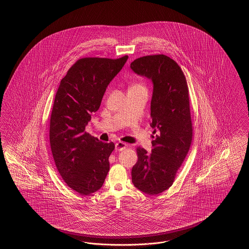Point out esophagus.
<instances>
[{"mask_svg": "<svg viewBox=\"0 0 249 249\" xmlns=\"http://www.w3.org/2000/svg\"><path fill=\"white\" fill-rule=\"evenodd\" d=\"M127 147H128L127 144L124 143V142H117L116 145H115V150L117 151H123V150H125Z\"/></svg>", "mask_w": 249, "mask_h": 249, "instance_id": "esophagus-1", "label": "esophagus"}]
</instances>
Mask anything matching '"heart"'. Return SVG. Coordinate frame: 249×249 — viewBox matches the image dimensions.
<instances>
[{"mask_svg": "<svg viewBox=\"0 0 249 249\" xmlns=\"http://www.w3.org/2000/svg\"><path fill=\"white\" fill-rule=\"evenodd\" d=\"M138 88H143V86L141 85V84H133V85L129 88V89H138Z\"/></svg>", "mask_w": 249, "mask_h": 249, "instance_id": "1", "label": "heart"}]
</instances>
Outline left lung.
I'll return each instance as SVG.
<instances>
[{"label": "left lung", "mask_w": 249, "mask_h": 249, "mask_svg": "<svg viewBox=\"0 0 249 249\" xmlns=\"http://www.w3.org/2000/svg\"><path fill=\"white\" fill-rule=\"evenodd\" d=\"M130 68L151 80V152L137 149L138 161L131 170L136 188L159 195L170 188L188 153L193 140L188 87L178 64L164 54L142 56Z\"/></svg>", "instance_id": "8db88e82"}]
</instances>
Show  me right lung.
<instances>
[{"label":"right lung","instance_id":"1","mask_svg":"<svg viewBox=\"0 0 249 249\" xmlns=\"http://www.w3.org/2000/svg\"><path fill=\"white\" fill-rule=\"evenodd\" d=\"M128 57L81 58L69 68L56 91L50 119L51 151L63 180L80 195L101 188L109 171L115 145L99 142L85 128Z\"/></svg>","mask_w":249,"mask_h":249}]
</instances>
